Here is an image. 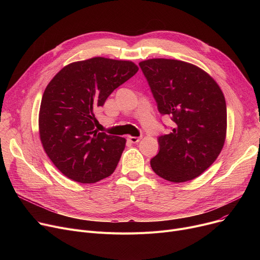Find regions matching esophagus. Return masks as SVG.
<instances>
[{"label":"esophagus","instance_id":"1","mask_svg":"<svg viewBox=\"0 0 260 260\" xmlns=\"http://www.w3.org/2000/svg\"><path fill=\"white\" fill-rule=\"evenodd\" d=\"M141 139V137H133V136H128L127 137V140L131 142V143H137L139 142Z\"/></svg>","mask_w":260,"mask_h":260}]
</instances>
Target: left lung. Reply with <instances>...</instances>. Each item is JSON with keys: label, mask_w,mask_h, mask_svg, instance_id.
Instances as JSON below:
<instances>
[{"label": "left lung", "mask_w": 260, "mask_h": 260, "mask_svg": "<svg viewBox=\"0 0 260 260\" xmlns=\"http://www.w3.org/2000/svg\"><path fill=\"white\" fill-rule=\"evenodd\" d=\"M161 115L171 116L172 132L158 137L153 171L171 182L201 175L220 154L226 133L224 95L201 68L183 61L149 59L139 63Z\"/></svg>", "instance_id": "obj_1"}]
</instances>
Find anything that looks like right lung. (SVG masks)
<instances>
[{
    "mask_svg": "<svg viewBox=\"0 0 260 260\" xmlns=\"http://www.w3.org/2000/svg\"><path fill=\"white\" fill-rule=\"evenodd\" d=\"M131 61L102 57L68 64L43 93L40 139L57 169L80 183H94L117 168L125 139L95 129V109L138 72Z\"/></svg>",
    "mask_w": 260,
    "mask_h": 260,
    "instance_id": "add662e5",
    "label": "right lung"
}]
</instances>
